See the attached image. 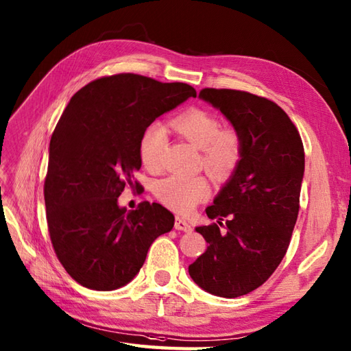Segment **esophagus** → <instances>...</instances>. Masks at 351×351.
Returning a JSON list of instances; mask_svg holds the SVG:
<instances>
[{
  "label": "esophagus",
  "mask_w": 351,
  "mask_h": 351,
  "mask_svg": "<svg viewBox=\"0 0 351 351\" xmlns=\"http://www.w3.org/2000/svg\"><path fill=\"white\" fill-rule=\"evenodd\" d=\"M174 228H176L177 230H184V232H191V230H192V226H191L189 221L184 220V219L180 217V216L176 217Z\"/></svg>",
  "instance_id": "34e87169"
}]
</instances>
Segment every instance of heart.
<instances>
[{
  "instance_id": "obj_1",
  "label": "heart",
  "mask_w": 351,
  "mask_h": 351,
  "mask_svg": "<svg viewBox=\"0 0 351 351\" xmlns=\"http://www.w3.org/2000/svg\"><path fill=\"white\" fill-rule=\"evenodd\" d=\"M176 130L196 149L202 150V165L210 174L226 177L234 171L241 156V140L232 130H221L219 119L207 110L192 108L177 116ZM167 144L164 125L152 123L140 141V158L149 171L162 165V153ZM210 193V186L201 176H169L156 184V195L162 204L178 213H189Z\"/></svg>"
}]
</instances>
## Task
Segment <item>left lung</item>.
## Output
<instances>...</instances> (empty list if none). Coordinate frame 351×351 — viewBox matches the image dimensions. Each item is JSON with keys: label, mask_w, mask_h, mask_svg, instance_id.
Returning a JSON list of instances; mask_svg holds the SVG:
<instances>
[{"label": "left lung", "mask_w": 351, "mask_h": 351, "mask_svg": "<svg viewBox=\"0 0 351 351\" xmlns=\"http://www.w3.org/2000/svg\"><path fill=\"white\" fill-rule=\"evenodd\" d=\"M199 98L240 135L241 156L205 210L217 223L195 228L208 247L189 265V274L205 292L237 298L263 285L287 252L299 211L304 146L289 116L267 98L232 89H202Z\"/></svg>", "instance_id": "obj_1"}]
</instances>
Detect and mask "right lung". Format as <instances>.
Returning a JSON list of instances; mask_svg holds the SVG:
<instances>
[{"mask_svg":"<svg viewBox=\"0 0 351 351\" xmlns=\"http://www.w3.org/2000/svg\"><path fill=\"white\" fill-rule=\"evenodd\" d=\"M191 97L186 83L116 74L90 82L65 107L50 138L45 202L58 259L83 287H123L173 229L174 215L160 204L126 211L117 199L141 168L144 131Z\"/></svg>","mask_w":351,"mask_h":351,"instance_id":"right-lung-1","label":"right lung"}]
</instances>
